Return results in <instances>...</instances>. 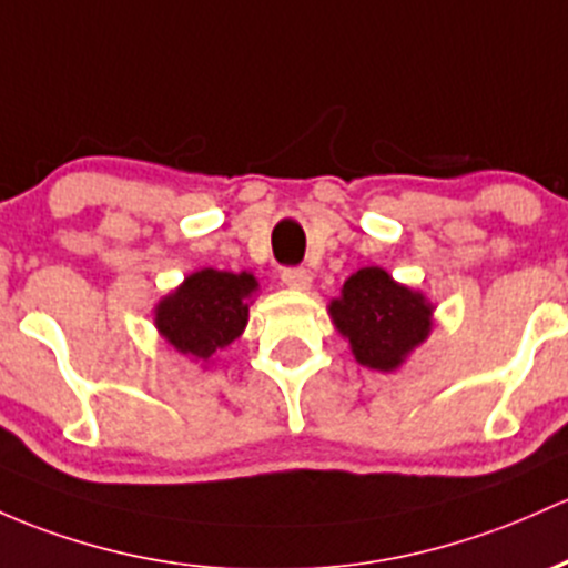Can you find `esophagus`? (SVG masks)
<instances>
[{
  "mask_svg": "<svg viewBox=\"0 0 568 568\" xmlns=\"http://www.w3.org/2000/svg\"><path fill=\"white\" fill-rule=\"evenodd\" d=\"M280 280H283L288 288L304 291V288H310V283H313V274L304 270V266H285V270L280 272Z\"/></svg>",
  "mask_w": 568,
  "mask_h": 568,
  "instance_id": "esophagus-1",
  "label": "esophagus"
}]
</instances>
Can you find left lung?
<instances>
[{
  "label": "left lung",
  "mask_w": 568,
  "mask_h": 568,
  "mask_svg": "<svg viewBox=\"0 0 568 568\" xmlns=\"http://www.w3.org/2000/svg\"><path fill=\"white\" fill-rule=\"evenodd\" d=\"M328 313L351 339L355 361L379 372L396 369L432 332V304L379 266L351 274Z\"/></svg>",
  "instance_id": "8db88e82"
}]
</instances>
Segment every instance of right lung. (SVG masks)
I'll return each mask as SVG.
<instances>
[{
  "label": "right lung",
  "instance_id": "obj_1",
  "mask_svg": "<svg viewBox=\"0 0 568 568\" xmlns=\"http://www.w3.org/2000/svg\"><path fill=\"white\" fill-rule=\"evenodd\" d=\"M255 288L258 283L247 272L202 270L159 304L155 326L180 353L207 361L242 334Z\"/></svg>",
  "mask_w": 568,
  "mask_h": 568
}]
</instances>
